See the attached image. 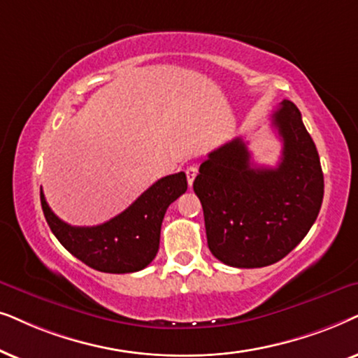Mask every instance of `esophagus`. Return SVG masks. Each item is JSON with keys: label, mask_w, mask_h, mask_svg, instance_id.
<instances>
[{"label": "esophagus", "mask_w": 358, "mask_h": 358, "mask_svg": "<svg viewBox=\"0 0 358 358\" xmlns=\"http://www.w3.org/2000/svg\"><path fill=\"white\" fill-rule=\"evenodd\" d=\"M196 175H198V166L196 165H189L188 169H187V180H188L189 187H192V185H193L194 178H196Z\"/></svg>", "instance_id": "34e87169"}]
</instances>
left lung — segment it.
I'll use <instances>...</instances> for the list:
<instances>
[{"label":"left lung","mask_w":358,"mask_h":358,"mask_svg":"<svg viewBox=\"0 0 358 358\" xmlns=\"http://www.w3.org/2000/svg\"><path fill=\"white\" fill-rule=\"evenodd\" d=\"M271 122L283 141L275 169L252 165L247 144L236 137L208 155L193 183L209 250L237 268L282 260L304 239L322 204L321 162L296 104L283 99Z\"/></svg>","instance_id":"1"}]
</instances>
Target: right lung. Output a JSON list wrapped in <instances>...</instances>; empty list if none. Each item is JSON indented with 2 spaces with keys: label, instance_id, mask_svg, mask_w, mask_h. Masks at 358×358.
Wrapping results in <instances>:
<instances>
[{
  "label": "right lung",
  "instance_id": "right-lung-1",
  "mask_svg": "<svg viewBox=\"0 0 358 358\" xmlns=\"http://www.w3.org/2000/svg\"><path fill=\"white\" fill-rule=\"evenodd\" d=\"M187 188L183 171L164 176L121 214L92 227L70 226L57 217L42 189L41 204L50 231L71 255L104 273H132L155 259L166 208Z\"/></svg>",
  "mask_w": 358,
  "mask_h": 358
}]
</instances>
